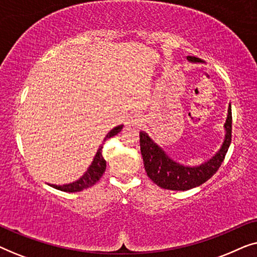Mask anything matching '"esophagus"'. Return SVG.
<instances>
[{"instance_id": "obj_1", "label": "esophagus", "mask_w": 257, "mask_h": 257, "mask_svg": "<svg viewBox=\"0 0 257 257\" xmlns=\"http://www.w3.org/2000/svg\"><path fill=\"white\" fill-rule=\"evenodd\" d=\"M143 122H144V118L139 113L133 114L131 119H130V124L132 126H136V127H140V126L143 125Z\"/></svg>"}]
</instances>
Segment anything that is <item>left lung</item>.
<instances>
[{"label":"left lung","mask_w":257,"mask_h":257,"mask_svg":"<svg viewBox=\"0 0 257 257\" xmlns=\"http://www.w3.org/2000/svg\"><path fill=\"white\" fill-rule=\"evenodd\" d=\"M187 59L194 63H201L200 58L187 56ZM226 138L219 152L205 164L195 167L184 166L175 163L157 145L149 135L140 132V151L144 160V166L149 178L161 188L171 191H187L196 186L202 185L216 173L226 157L231 143V107L229 104L226 124Z\"/></svg>","instance_id":"8db88e82"}]
</instances>
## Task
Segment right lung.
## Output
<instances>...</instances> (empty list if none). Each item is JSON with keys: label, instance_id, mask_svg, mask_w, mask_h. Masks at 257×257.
I'll list each match as a JSON object with an SVG mask.
<instances>
[{"label": "right lung", "instance_id": "obj_1", "mask_svg": "<svg viewBox=\"0 0 257 257\" xmlns=\"http://www.w3.org/2000/svg\"><path fill=\"white\" fill-rule=\"evenodd\" d=\"M121 128H122V125L115 126L113 130H111V131L107 133L106 137H105L104 142L106 139L111 138V137L118 135V133L121 131ZM101 152H103V145L99 146L96 156H94L92 164L90 165L89 168H87L85 174H84L80 179H78L77 181L72 182V184L63 185V186H57V185H50V186H52V187L56 189H59V191L69 192V193L80 192L83 191V189L89 188L91 186H93L96 182H98V180L101 178V175L104 174L105 170H106V161H105V159L103 158Z\"/></svg>", "mask_w": 257, "mask_h": 257}]
</instances>
